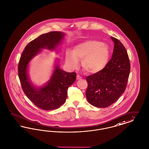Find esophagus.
I'll return each mask as SVG.
<instances>
[{
    "label": "esophagus",
    "mask_w": 149,
    "mask_h": 149,
    "mask_svg": "<svg viewBox=\"0 0 149 149\" xmlns=\"http://www.w3.org/2000/svg\"><path fill=\"white\" fill-rule=\"evenodd\" d=\"M82 79V77L79 75H78V74L77 75V79L78 80V79Z\"/></svg>",
    "instance_id": "obj_1"
}]
</instances>
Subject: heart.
<instances>
[{"instance_id": "obj_1", "label": "heart", "mask_w": 149, "mask_h": 149, "mask_svg": "<svg viewBox=\"0 0 149 149\" xmlns=\"http://www.w3.org/2000/svg\"><path fill=\"white\" fill-rule=\"evenodd\" d=\"M110 56V48L106 43L97 40L88 39L74 45L71 52L65 54V62L72 68L78 65V59L84 70L95 73L103 70Z\"/></svg>"}]
</instances>
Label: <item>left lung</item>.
<instances>
[{
	"label": "left lung",
	"instance_id": "obj_1",
	"mask_svg": "<svg viewBox=\"0 0 149 149\" xmlns=\"http://www.w3.org/2000/svg\"><path fill=\"white\" fill-rule=\"evenodd\" d=\"M111 38L114 43L112 58L103 70L86 78L87 100L92 105L100 108L109 106L121 96L130 71L126 48L119 40L112 37Z\"/></svg>",
	"mask_w": 149,
	"mask_h": 149
}]
</instances>
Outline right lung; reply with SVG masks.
I'll use <instances>...</instances> for the list:
<instances>
[{
	"label": "right lung",
	"instance_id": "obj_1",
	"mask_svg": "<svg viewBox=\"0 0 149 149\" xmlns=\"http://www.w3.org/2000/svg\"><path fill=\"white\" fill-rule=\"evenodd\" d=\"M65 36L64 33L58 31L42 34L26 45L20 58L18 76L23 90L26 97L42 110H55L64 104L68 88L75 82L76 73L62 70L59 59L57 58L49 79L45 84L37 87L33 84L29 76V64L43 49L57 51Z\"/></svg>",
	"mask_w": 149,
	"mask_h": 149
}]
</instances>
